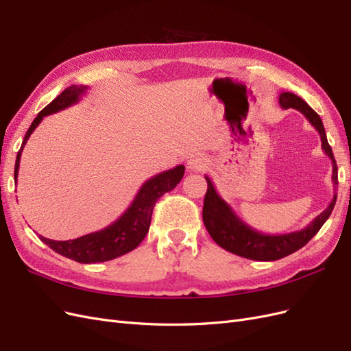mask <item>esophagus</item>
<instances>
[{"instance_id":"obj_1","label":"esophagus","mask_w":351,"mask_h":351,"mask_svg":"<svg viewBox=\"0 0 351 351\" xmlns=\"http://www.w3.org/2000/svg\"><path fill=\"white\" fill-rule=\"evenodd\" d=\"M187 167L190 171H204V169L208 167V159L204 155H195L187 161Z\"/></svg>"}]
</instances>
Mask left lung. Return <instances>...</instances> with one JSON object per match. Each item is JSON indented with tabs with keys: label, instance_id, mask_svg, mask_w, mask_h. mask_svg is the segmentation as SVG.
Wrapping results in <instances>:
<instances>
[{
	"label": "left lung",
	"instance_id": "left-lung-1",
	"mask_svg": "<svg viewBox=\"0 0 351 351\" xmlns=\"http://www.w3.org/2000/svg\"><path fill=\"white\" fill-rule=\"evenodd\" d=\"M278 101L284 110L294 108L297 111H300L317 130V133H319L322 149L332 161V184L334 192H337V162L334 159L331 146L328 143L321 117L317 115L300 97H297V95L291 92H282ZM205 178L208 183V190L205 195L202 217H204V224L208 232L222 249L234 253L237 256L252 261H278L302 249L325 224V221L331 215L337 200V195H334L331 204L328 205V208L322 214L317 215L309 226L299 231H291L287 232V234H263V232L252 228L246 222L241 221L227 202L218 195L214 184L210 182V178L208 176H205Z\"/></svg>",
	"mask_w": 351,
	"mask_h": 351
}]
</instances>
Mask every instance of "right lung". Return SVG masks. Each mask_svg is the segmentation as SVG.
I'll return each mask as SVG.
<instances>
[{
    "label": "right lung",
    "mask_w": 351,
    "mask_h": 351,
    "mask_svg": "<svg viewBox=\"0 0 351 351\" xmlns=\"http://www.w3.org/2000/svg\"><path fill=\"white\" fill-rule=\"evenodd\" d=\"M86 90L88 86H76V84H73V86L62 90L54 101L48 104L47 107L38 114L34 123L30 124L29 130L26 132L22 147H20L16 158V182L19 176L20 156H22L23 147L30 134L34 133V130L42 121V119L49 114L69 108L70 105L79 102L80 97ZM184 169V165H177L176 168L159 173L147 180V182H145L139 192L134 196L132 205L127 208V210L119 219L112 222L107 228L66 241L49 240L42 236H39V239L58 254H62V256L76 261L79 263H97L123 256V254L132 252L142 243V240L147 234V231H149L152 210L156 200L164 193L171 192V190L182 182Z\"/></svg>",
    "instance_id": "1"
}]
</instances>
